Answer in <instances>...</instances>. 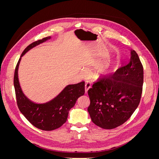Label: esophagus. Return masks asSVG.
Returning a JSON list of instances; mask_svg holds the SVG:
<instances>
[{
  "instance_id": "1",
  "label": "esophagus",
  "mask_w": 159,
  "mask_h": 159,
  "mask_svg": "<svg viewBox=\"0 0 159 159\" xmlns=\"http://www.w3.org/2000/svg\"><path fill=\"white\" fill-rule=\"evenodd\" d=\"M90 88H91V83L89 82V81H85V93H88V91Z\"/></svg>"
}]
</instances>
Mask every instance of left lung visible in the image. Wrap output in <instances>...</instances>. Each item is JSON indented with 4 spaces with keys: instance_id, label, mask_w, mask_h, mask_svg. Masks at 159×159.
I'll return each instance as SVG.
<instances>
[{
    "instance_id": "left-lung-1",
    "label": "left lung",
    "mask_w": 159,
    "mask_h": 159,
    "mask_svg": "<svg viewBox=\"0 0 159 159\" xmlns=\"http://www.w3.org/2000/svg\"><path fill=\"white\" fill-rule=\"evenodd\" d=\"M143 84V66L137 52L131 50L128 64L113 75H104L88 90L91 121L105 129L121 125L137 108Z\"/></svg>"
}]
</instances>
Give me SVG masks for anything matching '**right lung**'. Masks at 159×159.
Wrapping results in <instances>:
<instances>
[{
	"mask_svg": "<svg viewBox=\"0 0 159 159\" xmlns=\"http://www.w3.org/2000/svg\"><path fill=\"white\" fill-rule=\"evenodd\" d=\"M51 38L48 36L36 41L26 48L18 61L14 76V86L18 109L34 126L44 131H52L64 124L68 119L69 111L74 106L77 99L85 93L84 81L68 85L56 97L44 103L32 102L23 93L18 74L22 57L33 48L51 39Z\"/></svg>",
	"mask_w": 159,
	"mask_h": 159,
	"instance_id": "right-lung-1",
	"label": "right lung"
}]
</instances>
